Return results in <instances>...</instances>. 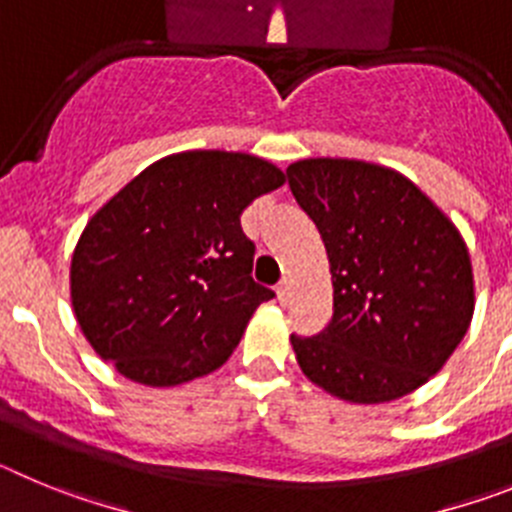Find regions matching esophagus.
Segmentation results:
<instances>
[{"mask_svg":"<svg viewBox=\"0 0 512 512\" xmlns=\"http://www.w3.org/2000/svg\"><path fill=\"white\" fill-rule=\"evenodd\" d=\"M289 295H292V282H289V279L284 277L282 282L277 284V297H279V302H287Z\"/></svg>","mask_w":512,"mask_h":512,"instance_id":"34e87169","label":"esophagus"}]
</instances>
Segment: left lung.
I'll list each match as a JSON object with an SVG mask.
<instances>
[{
	"instance_id": "8db88e82",
	"label": "left lung",
	"mask_w": 512,
	"mask_h": 512,
	"mask_svg": "<svg viewBox=\"0 0 512 512\" xmlns=\"http://www.w3.org/2000/svg\"><path fill=\"white\" fill-rule=\"evenodd\" d=\"M287 182L328 253L333 318L292 336L302 374L354 405L423 387L474 315L467 243L408 176L356 158H302Z\"/></svg>"
}]
</instances>
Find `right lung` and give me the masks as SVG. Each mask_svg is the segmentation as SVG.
<instances>
[{
	"instance_id": "right-lung-1",
	"label": "right lung",
	"mask_w": 512,
	"mask_h": 512,
	"mask_svg": "<svg viewBox=\"0 0 512 512\" xmlns=\"http://www.w3.org/2000/svg\"><path fill=\"white\" fill-rule=\"evenodd\" d=\"M251 153L166 156L104 202L71 256L81 333L122 377L176 387L215 372L274 292L253 282L241 215L284 184Z\"/></svg>"
}]
</instances>
